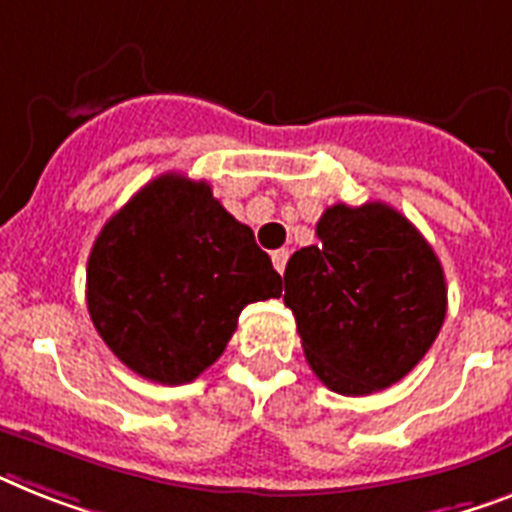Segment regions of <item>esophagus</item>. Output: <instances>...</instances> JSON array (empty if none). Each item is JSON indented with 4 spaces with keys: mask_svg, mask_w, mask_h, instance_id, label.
Returning <instances> with one entry per match:
<instances>
[{
    "mask_svg": "<svg viewBox=\"0 0 512 512\" xmlns=\"http://www.w3.org/2000/svg\"><path fill=\"white\" fill-rule=\"evenodd\" d=\"M287 256H290V253L285 251V248H280V251H272V264H274V269H277V272H285V264H287Z\"/></svg>",
    "mask_w": 512,
    "mask_h": 512,
    "instance_id": "34e87169",
    "label": "esophagus"
}]
</instances>
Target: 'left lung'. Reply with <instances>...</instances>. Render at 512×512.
Here are the masks:
<instances>
[{"label": "left lung", "mask_w": 512, "mask_h": 512, "mask_svg": "<svg viewBox=\"0 0 512 512\" xmlns=\"http://www.w3.org/2000/svg\"><path fill=\"white\" fill-rule=\"evenodd\" d=\"M316 235L322 243L285 266V306L308 366L340 395L387 390L426 356L445 322L437 253L382 201L329 206Z\"/></svg>", "instance_id": "left-lung-1"}]
</instances>
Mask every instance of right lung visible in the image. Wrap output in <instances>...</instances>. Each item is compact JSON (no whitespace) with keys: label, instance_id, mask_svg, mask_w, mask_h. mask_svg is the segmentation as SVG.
Here are the masks:
<instances>
[{"label":"right lung","instance_id":"add662e5","mask_svg":"<svg viewBox=\"0 0 512 512\" xmlns=\"http://www.w3.org/2000/svg\"><path fill=\"white\" fill-rule=\"evenodd\" d=\"M282 277L206 180L162 175L101 227L86 269L88 314L138 377L185 384L225 353L248 303Z\"/></svg>","mask_w":512,"mask_h":512}]
</instances>
